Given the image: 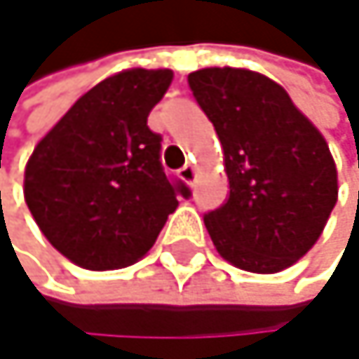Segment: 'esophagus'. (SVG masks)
Masks as SVG:
<instances>
[{"instance_id": "esophagus-1", "label": "esophagus", "mask_w": 359, "mask_h": 359, "mask_svg": "<svg viewBox=\"0 0 359 359\" xmlns=\"http://www.w3.org/2000/svg\"><path fill=\"white\" fill-rule=\"evenodd\" d=\"M178 176H181L187 185H194V181H196V168L187 163V165H183L181 170H178Z\"/></svg>"}]
</instances>
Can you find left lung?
I'll use <instances>...</instances> for the list:
<instances>
[{"label":"left lung","instance_id":"8db88e82","mask_svg":"<svg viewBox=\"0 0 359 359\" xmlns=\"http://www.w3.org/2000/svg\"><path fill=\"white\" fill-rule=\"evenodd\" d=\"M189 89L223 147L229 198L204 215L223 259L278 272L321 236L337 204V165L317 127L264 74L204 67Z\"/></svg>","mask_w":359,"mask_h":359}]
</instances>
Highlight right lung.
Returning <instances> with one entry per match:
<instances>
[{
  "label": "right lung",
  "mask_w": 359,
  "mask_h": 359,
  "mask_svg": "<svg viewBox=\"0 0 359 359\" xmlns=\"http://www.w3.org/2000/svg\"><path fill=\"white\" fill-rule=\"evenodd\" d=\"M172 69H125L95 85L38 142L25 168V202L48 243L87 270L138 262L157 241L178 196L149 112Z\"/></svg>",
  "instance_id": "add662e5"
}]
</instances>
